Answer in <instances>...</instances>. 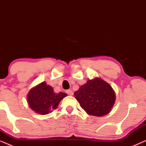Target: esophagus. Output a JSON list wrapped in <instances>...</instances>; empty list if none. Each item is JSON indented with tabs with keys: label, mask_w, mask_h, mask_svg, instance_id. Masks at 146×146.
<instances>
[{
	"label": "esophagus",
	"mask_w": 146,
	"mask_h": 146,
	"mask_svg": "<svg viewBox=\"0 0 146 146\" xmlns=\"http://www.w3.org/2000/svg\"><path fill=\"white\" fill-rule=\"evenodd\" d=\"M66 93L70 96L73 95V92L72 90H66Z\"/></svg>",
	"instance_id": "esophagus-1"
}]
</instances>
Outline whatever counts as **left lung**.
<instances>
[{
	"instance_id": "8db88e82",
	"label": "left lung",
	"mask_w": 146,
	"mask_h": 146,
	"mask_svg": "<svg viewBox=\"0 0 146 146\" xmlns=\"http://www.w3.org/2000/svg\"><path fill=\"white\" fill-rule=\"evenodd\" d=\"M74 96L88 114L98 117L110 112L115 101L112 87L99 78L88 80L75 92Z\"/></svg>"
}]
</instances>
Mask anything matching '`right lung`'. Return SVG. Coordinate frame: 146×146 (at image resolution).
Listing matches in <instances>:
<instances>
[{
	"mask_svg": "<svg viewBox=\"0 0 146 146\" xmlns=\"http://www.w3.org/2000/svg\"><path fill=\"white\" fill-rule=\"evenodd\" d=\"M66 96V93H54L51 86L42 82L31 89L27 95V102L36 113L46 115L56 109L60 102Z\"/></svg>",
	"mask_w": 146,
	"mask_h": 146,
	"instance_id": "add662e5",
	"label": "right lung"
}]
</instances>
